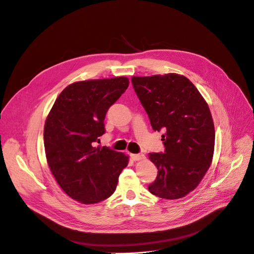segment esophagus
<instances>
[{
	"mask_svg": "<svg viewBox=\"0 0 254 254\" xmlns=\"http://www.w3.org/2000/svg\"><path fill=\"white\" fill-rule=\"evenodd\" d=\"M130 156H131V158H132L134 161H136V160H142V159L145 158L144 154H142V153H137V154L132 153V154H130Z\"/></svg>",
	"mask_w": 254,
	"mask_h": 254,
	"instance_id": "esophagus-1",
	"label": "esophagus"
}]
</instances>
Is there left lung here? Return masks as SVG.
<instances>
[{"instance_id":"1","label":"left lung","mask_w":254,"mask_h":254,"mask_svg":"<svg viewBox=\"0 0 254 254\" xmlns=\"http://www.w3.org/2000/svg\"><path fill=\"white\" fill-rule=\"evenodd\" d=\"M133 89L154 131H164V152L148 153L157 167L149 191L177 200L193 190L212 162L215 128L210 109L192 82L168 73L133 76Z\"/></svg>"}]
</instances>
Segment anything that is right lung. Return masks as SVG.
<instances>
[{"instance_id":"obj_1","label":"right lung","mask_w":254,"mask_h":254,"mask_svg":"<svg viewBox=\"0 0 254 254\" xmlns=\"http://www.w3.org/2000/svg\"><path fill=\"white\" fill-rule=\"evenodd\" d=\"M124 76L73 82L54 102L44 125L47 163L71 199L96 204L115 191L128 156L107 146L94 147L105 134L109 108L125 93Z\"/></svg>"}]
</instances>
